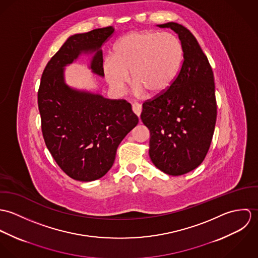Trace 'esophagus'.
<instances>
[{
    "label": "esophagus",
    "mask_w": 258,
    "mask_h": 258,
    "mask_svg": "<svg viewBox=\"0 0 258 258\" xmlns=\"http://www.w3.org/2000/svg\"><path fill=\"white\" fill-rule=\"evenodd\" d=\"M132 110H133V112H134L138 117H140L141 112H142V106H141L140 104H138V103H134V104L132 105Z\"/></svg>",
    "instance_id": "obj_1"
}]
</instances>
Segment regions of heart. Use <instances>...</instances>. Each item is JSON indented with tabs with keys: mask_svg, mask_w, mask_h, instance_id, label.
<instances>
[{
	"mask_svg": "<svg viewBox=\"0 0 258 258\" xmlns=\"http://www.w3.org/2000/svg\"><path fill=\"white\" fill-rule=\"evenodd\" d=\"M184 57L180 39L171 33L135 31L120 37L113 47V58L103 63L111 87L123 92L131 79L136 92L159 96L174 84Z\"/></svg>",
	"mask_w": 258,
	"mask_h": 258,
	"instance_id": "heart-1",
	"label": "heart"
}]
</instances>
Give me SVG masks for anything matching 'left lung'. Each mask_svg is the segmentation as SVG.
<instances>
[{"label":"left lung","instance_id":"left-lung-1","mask_svg":"<svg viewBox=\"0 0 258 258\" xmlns=\"http://www.w3.org/2000/svg\"><path fill=\"white\" fill-rule=\"evenodd\" d=\"M158 27L178 34L184 59L170 89L143 103L141 120L150 131L153 164L168 175L181 176L202 164L212 143L217 120L214 73L186 28L177 23Z\"/></svg>","mask_w":258,"mask_h":258}]
</instances>
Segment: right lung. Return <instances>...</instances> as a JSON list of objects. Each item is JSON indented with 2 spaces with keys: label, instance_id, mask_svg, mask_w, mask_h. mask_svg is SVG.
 <instances>
[{
  "label": "right lung",
  "instance_id": "obj_1",
  "mask_svg": "<svg viewBox=\"0 0 258 258\" xmlns=\"http://www.w3.org/2000/svg\"><path fill=\"white\" fill-rule=\"evenodd\" d=\"M113 33L106 27L69 37L47 62L37 91L45 145L59 168L76 181L103 177L119 144L139 121L126 100L78 91L64 82L63 68L82 52H95L90 68L104 76L100 47Z\"/></svg>",
  "mask_w": 258,
  "mask_h": 258
}]
</instances>
